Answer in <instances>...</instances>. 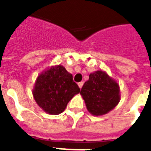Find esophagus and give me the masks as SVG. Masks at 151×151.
Here are the masks:
<instances>
[{
  "label": "esophagus",
  "mask_w": 151,
  "mask_h": 151,
  "mask_svg": "<svg viewBox=\"0 0 151 151\" xmlns=\"http://www.w3.org/2000/svg\"><path fill=\"white\" fill-rule=\"evenodd\" d=\"M83 84H84V83H83L82 81H81V82H79V83H78V86H79V88H82Z\"/></svg>",
  "instance_id": "obj_1"
}]
</instances>
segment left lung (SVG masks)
<instances>
[{"label":"left lung","instance_id":"1","mask_svg":"<svg viewBox=\"0 0 151 151\" xmlns=\"http://www.w3.org/2000/svg\"><path fill=\"white\" fill-rule=\"evenodd\" d=\"M80 94L88 111L94 116L107 114L121 99L119 85L103 70L90 73L89 79L85 82Z\"/></svg>","mask_w":151,"mask_h":151}]
</instances>
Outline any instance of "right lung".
<instances>
[{"instance_id": "1", "label": "right lung", "mask_w": 151, "mask_h": 151, "mask_svg": "<svg viewBox=\"0 0 151 151\" xmlns=\"http://www.w3.org/2000/svg\"><path fill=\"white\" fill-rule=\"evenodd\" d=\"M80 92L73 76L62 65L52 66L41 72L37 78L33 96L37 104L49 114L63 112L67 103Z\"/></svg>"}]
</instances>
